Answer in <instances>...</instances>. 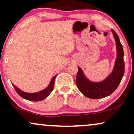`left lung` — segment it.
<instances>
[{
    "mask_svg": "<svg viewBox=\"0 0 134 134\" xmlns=\"http://www.w3.org/2000/svg\"><path fill=\"white\" fill-rule=\"evenodd\" d=\"M116 46V58L114 69L108 77L103 81L94 82L89 81L84 75L82 69L78 67L76 84L81 93L91 99H99L110 95L117 88L125 71L124 50L119 37L115 31L111 30Z\"/></svg>",
    "mask_w": 134,
    "mask_h": 134,
    "instance_id": "8db88e82",
    "label": "left lung"
}]
</instances>
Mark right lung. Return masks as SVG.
I'll return each instance as SVG.
<instances>
[{"mask_svg": "<svg viewBox=\"0 0 134 134\" xmlns=\"http://www.w3.org/2000/svg\"><path fill=\"white\" fill-rule=\"evenodd\" d=\"M56 76H55L52 78L51 82H50V84L48 85L47 88L44 89L43 91L38 92V93H27L25 92H23L22 91H21L19 88H18L16 86H14L13 84V86L14 87L16 91L18 93V94L20 96L22 97L24 99H27L29 101H39L43 100L44 99H45L47 96H49L50 93H52V91L53 90V87H54V84H55V79L56 77Z\"/></svg>", "mask_w": 134, "mask_h": 134, "instance_id": "obj_1", "label": "right lung"}]
</instances>
